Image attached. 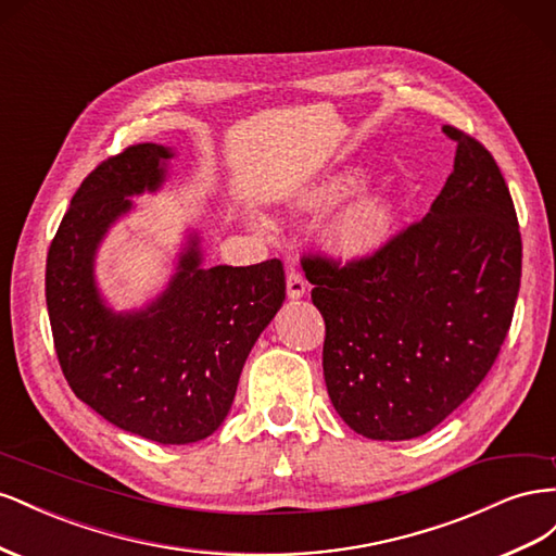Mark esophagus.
I'll list each match as a JSON object with an SVG mask.
<instances>
[{
    "mask_svg": "<svg viewBox=\"0 0 556 556\" xmlns=\"http://www.w3.org/2000/svg\"><path fill=\"white\" fill-rule=\"evenodd\" d=\"M287 295L291 300H300V298L307 295V281H305L303 275L295 273V269H291L289 277H287Z\"/></svg>",
    "mask_w": 556,
    "mask_h": 556,
    "instance_id": "obj_1",
    "label": "esophagus"
}]
</instances>
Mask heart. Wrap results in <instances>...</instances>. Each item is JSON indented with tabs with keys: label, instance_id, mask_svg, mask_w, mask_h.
<instances>
[{
	"label": "heart",
	"instance_id": "b5f03b06",
	"mask_svg": "<svg viewBox=\"0 0 556 556\" xmlns=\"http://www.w3.org/2000/svg\"><path fill=\"white\" fill-rule=\"evenodd\" d=\"M358 181L356 174H338L305 190L298 198V204L303 210L328 207L352 193ZM395 216H399V202L393 195L384 190L363 195L330 220L326 228V247L340 261H366L389 242Z\"/></svg>",
	"mask_w": 556,
	"mask_h": 556
}]
</instances>
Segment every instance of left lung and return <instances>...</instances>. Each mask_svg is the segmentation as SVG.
Returning <instances> with one entry per match:
<instances>
[{
	"mask_svg": "<svg viewBox=\"0 0 556 556\" xmlns=\"http://www.w3.org/2000/svg\"><path fill=\"white\" fill-rule=\"evenodd\" d=\"M454 172L419 224L366 261H303L326 321L332 407L370 440L419 438L480 387L521 277L515 204L491 153L445 125Z\"/></svg>",
	"mask_w": 556,
	"mask_h": 556,
	"instance_id": "8db88e82",
	"label": "left lung"
}]
</instances>
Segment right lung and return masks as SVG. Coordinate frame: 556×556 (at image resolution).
Segmentation results:
<instances>
[{
	"label": "right lung",
	"instance_id": "obj_1",
	"mask_svg": "<svg viewBox=\"0 0 556 556\" xmlns=\"http://www.w3.org/2000/svg\"><path fill=\"white\" fill-rule=\"evenodd\" d=\"M174 151L137 144L94 167L72 198L46 258V307L60 368L78 401L123 431L161 445L212 435L228 417L244 361L283 298L281 261L204 267L188 230L167 287L116 312L94 279L106 232L135 195L167 181Z\"/></svg>",
	"mask_w": 556,
	"mask_h": 556
}]
</instances>
